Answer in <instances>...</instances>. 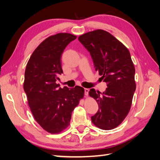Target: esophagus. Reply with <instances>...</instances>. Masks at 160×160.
I'll return each mask as SVG.
<instances>
[{
    "label": "esophagus",
    "mask_w": 160,
    "mask_h": 160,
    "mask_svg": "<svg viewBox=\"0 0 160 160\" xmlns=\"http://www.w3.org/2000/svg\"><path fill=\"white\" fill-rule=\"evenodd\" d=\"M84 91H85V95L88 96V93H89V89H88V88H85V89H84Z\"/></svg>",
    "instance_id": "34e87169"
}]
</instances>
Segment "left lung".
<instances>
[{"instance_id": "obj_1", "label": "left lung", "mask_w": 160, "mask_h": 160, "mask_svg": "<svg viewBox=\"0 0 160 160\" xmlns=\"http://www.w3.org/2000/svg\"><path fill=\"white\" fill-rule=\"evenodd\" d=\"M78 40L91 56L96 71L108 88L101 93L91 89L89 94L99 104L91 121L100 129L118 127L130 110L135 91V67L129 50L112 35L96 30L81 35Z\"/></svg>"}]
</instances>
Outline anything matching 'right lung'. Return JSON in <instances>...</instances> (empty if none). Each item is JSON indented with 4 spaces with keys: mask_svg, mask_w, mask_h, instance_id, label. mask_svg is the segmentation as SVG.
<instances>
[{
    "mask_svg": "<svg viewBox=\"0 0 160 160\" xmlns=\"http://www.w3.org/2000/svg\"><path fill=\"white\" fill-rule=\"evenodd\" d=\"M76 38L69 33L48 37L34 51L26 67L23 88L28 105L37 122L51 133L68 126L72 111L84 95L80 86L62 89L56 83L62 73V52Z\"/></svg>",
    "mask_w": 160,
    "mask_h": 160,
    "instance_id": "add662e5",
    "label": "right lung"
}]
</instances>
